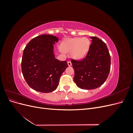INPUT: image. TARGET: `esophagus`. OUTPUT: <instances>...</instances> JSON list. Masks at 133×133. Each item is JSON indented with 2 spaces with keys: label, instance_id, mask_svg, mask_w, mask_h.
<instances>
[{
  "label": "esophagus",
  "instance_id": "obj_1",
  "mask_svg": "<svg viewBox=\"0 0 133 133\" xmlns=\"http://www.w3.org/2000/svg\"><path fill=\"white\" fill-rule=\"evenodd\" d=\"M68 66H69L71 65V63L70 61H68Z\"/></svg>",
  "mask_w": 133,
  "mask_h": 133
}]
</instances>
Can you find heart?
<instances>
[{
	"label": "heart",
	"instance_id": "b5f03b06",
	"mask_svg": "<svg viewBox=\"0 0 133 133\" xmlns=\"http://www.w3.org/2000/svg\"><path fill=\"white\" fill-rule=\"evenodd\" d=\"M90 41L86 37L75 38L63 42L61 49L64 52H71L72 57L75 59L83 58L89 50Z\"/></svg>",
	"mask_w": 133,
	"mask_h": 133
}]
</instances>
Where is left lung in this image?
I'll use <instances>...</instances> for the list:
<instances>
[{"instance_id": "left-lung-1", "label": "left lung", "mask_w": 133, "mask_h": 133, "mask_svg": "<svg viewBox=\"0 0 133 133\" xmlns=\"http://www.w3.org/2000/svg\"><path fill=\"white\" fill-rule=\"evenodd\" d=\"M91 43L85 57L82 60L71 59L74 70V81L82 89H94L106 81L110 70V55L106 44L91 37Z\"/></svg>"}]
</instances>
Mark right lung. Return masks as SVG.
<instances>
[{
    "label": "right lung",
    "mask_w": 133,
    "mask_h": 133,
    "mask_svg": "<svg viewBox=\"0 0 133 133\" xmlns=\"http://www.w3.org/2000/svg\"><path fill=\"white\" fill-rule=\"evenodd\" d=\"M58 42L55 36L43 34L32 39L24 49L22 73L28 85L36 91L47 93L55 90L68 67L66 60L55 58L53 44Z\"/></svg>",
    "instance_id": "1"
}]
</instances>
